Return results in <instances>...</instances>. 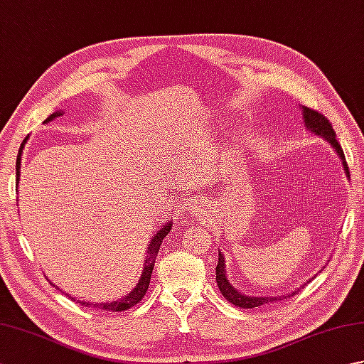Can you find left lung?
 <instances>
[{
  "mask_svg": "<svg viewBox=\"0 0 364 364\" xmlns=\"http://www.w3.org/2000/svg\"><path fill=\"white\" fill-rule=\"evenodd\" d=\"M304 119H305L306 128H310L314 134L322 136L327 142L331 144V146H333L336 153L339 154V158L343 159V166H344L347 176H350L349 175V167H347V162H346V158H344V151L341 149V145H339V142L336 141L335 129L331 128V123L327 120L326 115H322L321 112L304 106ZM223 264H225V261H223L222 253H219V261H218V266H215V280H218L222 296L225 297L228 301H231L233 305L241 306V308H255V306H261L264 304H270V301L282 300V297H249V296H244V294L236 291L233 286L230 284V282L227 280L225 267H223Z\"/></svg>",
  "mask_w": 364,
  "mask_h": 364,
  "instance_id": "8db88e82",
  "label": "left lung"
}]
</instances>
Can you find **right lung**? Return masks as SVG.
<instances>
[{
	"label": "right lung",
	"instance_id": "add662e5",
	"mask_svg": "<svg viewBox=\"0 0 364 364\" xmlns=\"http://www.w3.org/2000/svg\"><path fill=\"white\" fill-rule=\"evenodd\" d=\"M60 115H63V112H54V114H51L48 119H46L43 123H48V122H51V120H54L56 117H60ZM28 141V137L25 139V141H23V144H21V146H20V150H18V156H17V166H15V189H18V180H20V162H21V150H23V146H25V142ZM170 228H172V223H167V225H164L162 227L158 233H156V236H154L153 239H151V242H150V247H149V252L150 253V257L145 259V267H144V270H142V277H141V280H139V283L136 284V288L131 291L127 297H123V299H120V300H117V301H112V304H102V305H98V304H95L94 305V308L95 306H98V308H102V310H106V311H125V310H128V308H131V306H134V305H137L139 301L142 300V297L145 296V292H146V289H149V284H150V277H151V272H153V267H154V264H153V259H154V257H156V253H158V250H159V247H161V242H162V239H164L167 235H168V231H170ZM58 288V286H56ZM80 304H82V305H86V306H90V304H86V301H80Z\"/></svg>",
	"mask_w": 364,
	"mask_h": 364
}]
</instances>
